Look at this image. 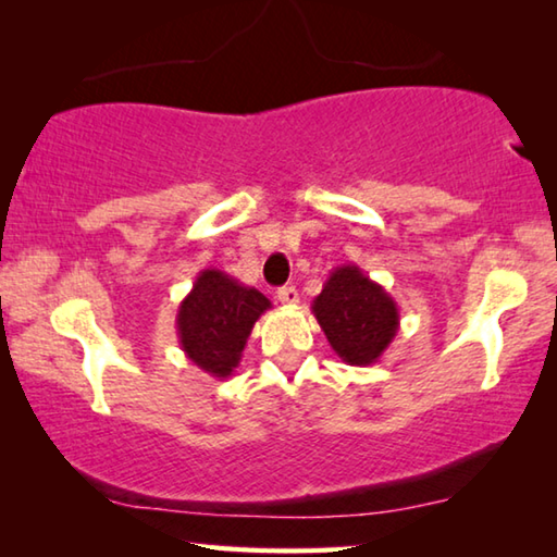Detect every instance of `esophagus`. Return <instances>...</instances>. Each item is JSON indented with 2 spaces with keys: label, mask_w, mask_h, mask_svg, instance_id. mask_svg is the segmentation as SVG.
Segmentation results:
<instances>
[{
  "label": "esophagus",
  "mask_w": 557,
  "mask_h": 557,
  "mask_svg": "<svg viewBox=\"0 0 557 557\" xmlns=\"http://www.w3.org/2000/svg\"><path fill=\"white\" fill-rule=\"evenodd\" d=\"M277 299L282 301V305H297V301H299V292H297V287H292V285L280 287V289H277Z\"/></svg>",
  "instance_id": "esophagus-1"
}]
</instances>
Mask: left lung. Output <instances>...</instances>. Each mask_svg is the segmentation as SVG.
<instances>
[{
	"mask_svg": "<svg viewBox=\"0 0 557 557\" xmlns=\"http://www.w3.org/2000/svg\"><path fill=\"white\" fill-rule=\"evenodd\" d=\"M312 314L348 366H373L400 329L398 301L358 265L329 272L324 289L312 301Z\"/></svg>",
	"mask_w": 557,
	"mask_h": 557,
	"instance_id": "1",
	"label": "left lung"
}]
</instances>
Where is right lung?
<instances>
[{
  "label": "right lung",
  "mask_w": 557,
  "mask_h": 557,
  "mask_svg": "<svg viewBox=\"0 0 557 557\" xmlns=\"http://www.w3.org/2000/svg\"><path fill=\"white\" fill-rule=\"evenodd\" d=\"M270 307L272 301L256 287L215 268L201 270L176 312L182 351L203 373L228 379L238 369L252 326Z\"/></svg>",
  "instance_id": "right-lung-1"
}]
</instances>
